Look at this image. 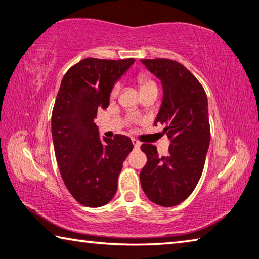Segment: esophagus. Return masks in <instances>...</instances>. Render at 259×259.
<instances>
[{
  "label": "esophagus",
  "mask_w": 259,
  "mask_h": 259,
  "mask_svg": "<svg viewBox=\"0 0 259 259\" xmlns=\"http://www.w3.org/2000/svg\"><path fill=\"white\" fill-rule=\"evenodd\" d=\"M132 142H133V146H134L135 149L140 148V142H139L137 139H132Z\"/></svg>",
  "instance_id": "1"
}]
</instances>
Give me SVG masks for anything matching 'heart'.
<instances>
[{
	"instance_id": "1",
	"label": "heart",
	"mask_w": 259,
	"mask_h": 259,
	"mask_svg": "<svg viewBox=\"0 0 259 259\" xmlns=\"http://www.w3.org/2000/svg\"><path fill=\"white\" fill-rule=\"evenodd\" d=\"M137 81H138L139 87H140V91H145L147 89H152V88H157L156 82L154 81L150 75L146 73L139 74ZM119 90H120V84H119V83H116V84L112 87V89H111L110 97L112 99L116 98L119 94Z\"/></svg>"
}]
</instances>
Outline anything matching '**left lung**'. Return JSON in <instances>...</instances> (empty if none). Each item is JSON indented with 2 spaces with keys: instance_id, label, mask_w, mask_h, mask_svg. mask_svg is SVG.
<instances>
[{
  "instance_id": "left-lung-1",
  "label": "left lung",
  "mask_w": 259,
  "mask_h": 259,
  "mask_svg": "<svg viewBox=\"0 0 259 259\" xmlns=\"http://www.w3.org/2000/svg\"><path fill=\"white\" fill-rule=\"evenodd\" d=\"M161 79L163 102L155 125H165L169 154L158 156L156 146L143 143L147 163L140 172L143 192L155 204L172 207L196 189L204 170L210 140L207 96L200 82L182 63L170 59H142Z\"/></svg>"
}]
</instances>
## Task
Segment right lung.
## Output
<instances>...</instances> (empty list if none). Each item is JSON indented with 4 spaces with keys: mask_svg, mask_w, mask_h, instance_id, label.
Returning <instances> with one entry per match:
<instances>
[{
    "mask_svg": "<svg viewBox=\"0 0 259 259\" xmlns=\"http://www.w3.org/2000/svg\"><path fill=\"white\" fill-rule=\"evenodd\" d=\"M134 61L87 58L62 78L52 111V137L66 188L83 206L101 207L114 197L122 163L133 149L126 135L99 140L94 120L99 109L109 106L114 82Z\"/></svg>",
    "mask_w": 259,
    "mask_h": 259,
    "instance_id": "add662e5",
    "label": "right lung"
}]
</instances>
